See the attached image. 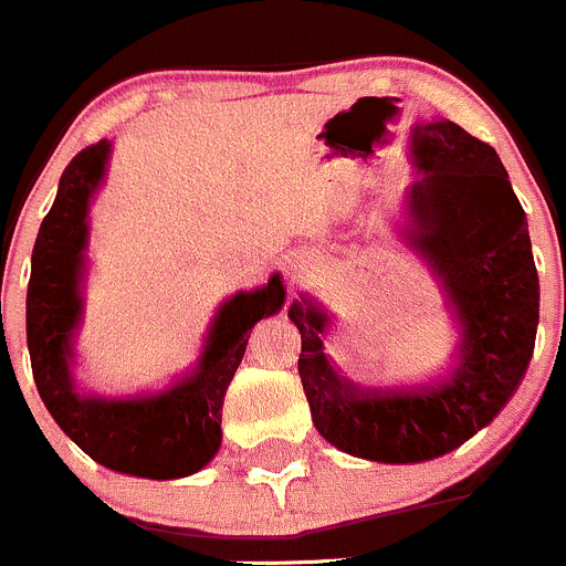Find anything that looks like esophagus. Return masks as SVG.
<instances>
[{
    "instance_id": "34e87169",
    "label": "esophagus",
    "mask_w": 566,
    "mask_h": 566,
    "mask_svg": "<svg viewBox=\"0 0 566 566\" xmlns=\"http://www.w3.org/2000/svg\"><path fill=\"white\" fill-rule=\"evenodd\" d=\"M310 273H312V262L304 260V256H298V260H290L287 262L290 284H304L306 279H310Z\"/></svg>"
}]
</instances>
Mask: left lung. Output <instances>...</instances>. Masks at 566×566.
Segmentation results:
<instances>
[{"mask_svg":"<svg viewBox=\"0 0 566 566\" xmlns=\"http://www.w3.org/2000/svg\"><path fill=\"white\" fill-rule=\"evenodd\" d=\"M415 182L398 227L451 310V365L434 378L367 387L326 354L332 312L312 295L287 310L301 332L298 376L317 434L348 457L417 464L486 429L528 370L539 323V276L528 221L501 157L448 118L409 135Z\"/></svg>","mask_w":566,"mask_h":566,"instance_id":"obj_1","label":"left lung"}]
</instances>
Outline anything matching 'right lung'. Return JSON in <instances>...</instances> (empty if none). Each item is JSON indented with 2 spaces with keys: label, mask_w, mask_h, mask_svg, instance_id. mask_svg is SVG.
<instances>
[{
  "label": "right lung",
  "mask_w": 566,
  "mask_h": 566,
  "mask_svg": "<svg viewBox=\"0 0 566 566\" xmlns=\"http://www.w3.org/2000/svg\"><path fill=\"white\" fill-rule=\"evenodd\" d=\"M113 140L82 149L65 166L57 196L38 229L27 287V348L49 415L93 462L137 479H185L221 448L223 395L243 361L249 332L284 304L279 273L256 290L229 295L212 315L201 354L163 389L93 395L76 387V332L85 315L91 201L107 177Z\"/></svg>",
  "instance_id": "right-lung-1"
}]
</instances>
